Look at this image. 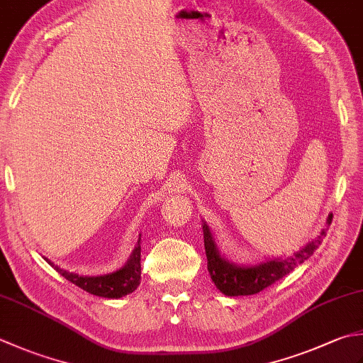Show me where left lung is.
<instances>
[{"label":"left lung","instance_id":"8db88e82","mask_svg":"<svg viewBox=\"0 0 363 363\" xmlns=\"http://www.w3.org/2000/svg\"><path fill=\"white\" fill-rule=\"evenodd\" d=\"M332 214H329L325 225L330 226ZM324 228L316 239L311 240L299 252H296L289 258H272L267 259L261 264L253 266H239L228 261L220 255L218 248L212 238L209 226L203 223V234H204V250L208 257V271L212 281L216 283L217 289L222 291L225 296H252L258 294L259 291L266 289L267 286L274 285L277 280L293 272L297 266H301L305 259H308L319 244L323 242L325 236Z\"/></svg>","mask_w":363,"mask_h":363}]
</instances>
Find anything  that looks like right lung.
I'll return each mask as SVG.
<instances>
[{
	"instance_id": "1",
	"label": "right lung",
	"mask_w": 363,
	"mask_h": 363,
	"mask_svg": "<svg viewBox=\"0 0 363 363\" xmlns=\"http://www.w3.org/2000/svg\"><path fill=\"white\" fill-rule=\"evenodd\" d=\"M140 239H141V234L138 238V244L133 248V252L130 255L129 261L125 262V266L111 274L97 275V277H84V275L62 271L61 267L55 266L53 262L47 258L45 261L50 266L55 267L56 272H60L64 279L69 280L70 283H74V285H77L78 288L84 289L86 293L99 296V297H106V299H119V297H124L127 294L133 293V291L140 285V280H141Z\"/></svg>"
}]
</instances>
